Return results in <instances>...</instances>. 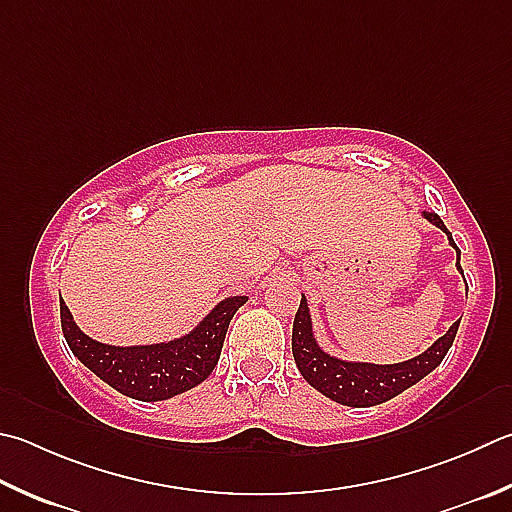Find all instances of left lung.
Returning a JSON list of instances; mask_svg holds the SVG:
<instances>
[{
  "instance_id": "obj_1",
  "label": "left lung",
  "mask_w": 512,
  "mask_h": 512,
  "mask_svg": "<svg viewBox=\"0 0 512 512\" xmlns=\"http://www.w3.org/2000/svg\"><path fill=\"white\" fill-rule=\"evenodd\" d=\"M425 219H430L436 228L448 232L450 246L454 244L450 230L443 226L441 217L436 212H425ZM457 268L463 273L461 264L457 262ZM459 322H454L445 336H441L434 345L427 349L421 356H416L401 365H367V362H345L338 358H331L329 353H324L313 340L311 331V318H309V306L302 297L300 309L295 313L293 320V358L295 365L300 369V374L306 378V383H311L318 392L329 396L331 401L349 405V407H371L389 401V398L405 392L407 387L416 385L418 380L425 378L432 369L441 365L445 353L452 347L454 336H457Z\"/></svg>"
}]
</instances>
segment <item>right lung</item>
I'll return each mask as SVG.
<instances>
[{
  "instance_id": "obj_1",
  "label": "right lung",
  "mask_w": 512,
  "mask_h": 512,
  "mask_svg": "<svg viewBox=\"0 0 512 512\" xmlns=\"http://www.w3.org/2000/svg\"><path fill=\"white\" fill-rule=\"evenodd\" d=\"M246 297H228L215 306L190 336L150 347H111L85 336L60 300V322L67 345L80 362L107 385L136 401H165L203 383L215 369L228 324Z\"/></svg>"
}]
</instances>
